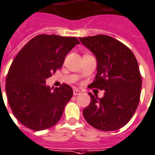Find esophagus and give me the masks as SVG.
<instances>
[{
    "mask_svg": "<svg viewBox=\"0 0 155 155\" xmlns=\"http://www.w3.org/2000/svg\"><path fill=\"white\" fill-rule=\"evenodd\" d=\"M73 93H74V96H77V95H80L81 92V91H80L79 89H74Z\"/></svg>",
    "mask_w": 155,
    "mask_h": 155,
    "instance_id": "1",
    "label": "esophagus"
}]
</instances>
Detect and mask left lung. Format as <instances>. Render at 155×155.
Listing matches in <instances>:
<instances>
[{
    "instance_id": "left-lung-1",
    "label": "left lung",
    "mask_w": 155,
    "mask_h": 155,
    "mask_svg": "<svg viewBox=\"0 0 155 155\" xmlns=\"http://www.w3.org/2000/svg\"><path fill=\"white\" fill-rule=\"evenodd\" d=\"M80 41L97 61V74L89 87L105 91L102 98L89 93L91 101L83 109L84 118L97 130H118L130 121L139 104L142 77L137 58L129 47L108 35Z\"/></svg>"
}]
</instances>
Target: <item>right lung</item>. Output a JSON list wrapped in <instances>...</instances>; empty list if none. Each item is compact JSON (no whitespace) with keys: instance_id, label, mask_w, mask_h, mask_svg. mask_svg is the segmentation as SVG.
<instances>
[{"instance_id":"right-lung-1","label":"right lung","mask_w":155,"mask_h":155,"mask_svg":"<svg viewBox=\"0 0 155 155\" xmlns=\"http://www.w3.org/2000/svg\"><path fill=\"white\" fill-rule=\"evenodd\" d=\"M80 41L75 37L39 35L17 54L6 81L7 101L14 116L33 130L48 129L59 120L73 97L67 84L54 90L46 86L64 64L66 55Z\"/></svg>"}]
</instances>
